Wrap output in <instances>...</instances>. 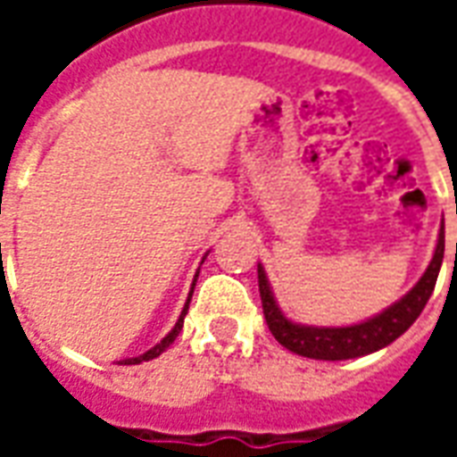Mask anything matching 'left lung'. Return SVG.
<instances>
[{
	"label": "left lung",
	"mask_w": 457,
	"mask_h": 457,
	"mask_svg": "<svg viewBox=\"0 0 457 457\" xmlns=\"http://www.w3.org/2000/svg\"><path fill=\"white\" fill-rule=\"evenodd\" d=\"M443 252H445V232L441 225L431 264L423 271L419 284L406 296L399 298L394 306L384 308L382 313L367 318L364 323L345 328L301 326V323L288 320L271 294L264 267L259 264V296H262V308H264L269 330L287 350L301 354V357H311V360H333L336 362V360H353V357L377 353L394 343L399 336H403L413 326V320L421 316V311L436 288V278H438L443 264Z\"/></svg>",
	"instance_id": "8db88e82"
}]
</instances>
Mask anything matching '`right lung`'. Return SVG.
<instances>
[{
  "instance_id": "add662e5",
  "label": "right lung",
  "mask_w": 457,
  "mask_h": 457,
  "mask_svg": "<svg viewBox=\"0 0 457 457\" xmlns=\"http://www.w3.org/2000/svg\"><path fill=\"white\" fill-rule=\"evenodd\" d=\"M195 278H198V274H195ZM195 278H193V287H195ZM193 287H190V294H188V301H186V306H183V311H180V318H179V323L173 326V330H170L169 336L163 337L159 345H154L151 350H146L144 354H139V357H129V360H124V364H139V362H146V360H154V357H159L166 347H169L176 337H179L180 333V328H183V318H186V313H188V303H190V296H193Z\"/></svg>"
}]
</instances>
